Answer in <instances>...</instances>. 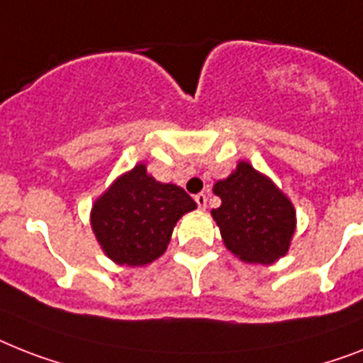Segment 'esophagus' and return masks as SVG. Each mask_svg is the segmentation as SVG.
<instances>
[{"mask_svg":"<svg viewBox=\"0 0 363 363\" xmlns=\"http://www.w3.org/2000/svg\"><path fill=\"white\" fill-rule=\"evenodd\" d=\"M194 199H196L197 207H199V208L207 207V196H205V194H197V196L194 197Z\"/></svg>","mask_w":363,"mask_h":363,"instance_id":"obj_1","label":"esophagus"}]
</instances>
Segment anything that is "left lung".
I'll return each instance as SVG.
<instances>
[{
  "label": "left lung",
  "instance_id": "obj_1",
  "mask_svg": "<svg viewBox=\"0 0 363 363\" xmlns=\"http://www.w3.org/2000/svg\"><path fill=\"white\" fill-rule=\"evenodd\" d=\"M212 191L222 205L211 214L229 252L246 263L270 264L284 257L296 228V212L267 175L248 162H238L237 169L218 181Z\"/></svg>",
  "mask_w": 363,
  "mask_h": 363
}]
</instances>
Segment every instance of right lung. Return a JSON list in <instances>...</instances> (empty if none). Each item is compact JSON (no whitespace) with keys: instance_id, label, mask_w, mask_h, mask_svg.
Instances as JSON below:
<instances>
[{"instance_id":"obj_1","label":"right lung","mask_w":363,"mask_h":363,"mask_svg":"<svg viewBox=\"0 0 363 363\" xmlns=\"http://www.w3.org/2000/svg\"><path fill=\"white\" fill-rule=\"evenodd\" d=\"M194 208L196 201L181 186L158 182L138 164L96 199L91 228L111 261L141 267L166 252L179 218Z\"/></svg>"}]
</instances>
